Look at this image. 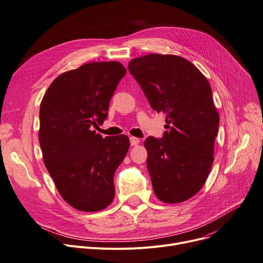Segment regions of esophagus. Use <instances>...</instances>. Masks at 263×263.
<instances>
[{
  "label": "esophagus",
  "instance_id": "obj_1",
  "mask_svg": "<svg viewBox=\"0 0 263 263\" xmlns=\"http://www.w3.org/2000/svg\"><path fill=\"white\" fill-rule=\"evenodd\" d=\"M129 140H130V145L132 146H136V145H138L140 143V139H138L136 137H130Z\"/></svg>",
  "mask_w": 263,
  "mask_h": 263
}]
</instances>
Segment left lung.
I'll list each match as a JSON object with an SVG mask.
<instances>
[{
    "label": "left lung",
    "mask_w": 263,
    "mask_h": 263,
    "mask_svg": "<svg viewBox=\"0 0 263 263\" xmlns=\"http://www.w3.org/2000/svg\"><path fill=\"white\" fill-rule=\"evenodd\" d=\"M154 110L166 115L161 139L148 137L147 170L154 192L165 203H179L204 185L214 162L219 114L206 78L186 59L151 53L128 63Z\"/></svg>",
    "instance_id": "8db88e82"
}]
</instances>
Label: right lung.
<instances>
[{
	"label": "right lung",
	"instance_id": "1",
	"mask_svg": "<svg viewBox=\"0 0 263 263\" xmlns=\"http://www.w3.org/2000/svg\"><path fill=\"white\" fill-rule=\"evenodd\" d=\"M125 73L115 61L84 64L55 78L40 105L44 164L60 195L78 211L98 212L114 200V175L127 154L129 139L103 138L92 126L103 124Z\"/></svg>",
	"mask_w": 263,
	"mask_h": 263
}]
</instances>
